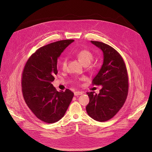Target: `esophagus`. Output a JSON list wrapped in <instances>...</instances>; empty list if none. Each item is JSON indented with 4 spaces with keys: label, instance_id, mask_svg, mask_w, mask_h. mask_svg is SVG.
<instances>
[{
    "label": "esophagus",
    "instance_id": "esophagus-1",
    "mask_svg": "<svg viewBox=\"0 0 152 152\" xmlns=\"http://www.w3.org/2000/svg\"><path fill=\"white\" fill-rule=\"evenodd\" d=\"M82 94H83V92H82V91H76V92H74V94L75 96L80 95H82Z\"/></svg>",
    "mask_w": 152,
    "mask_h": 152
}]
</instances>
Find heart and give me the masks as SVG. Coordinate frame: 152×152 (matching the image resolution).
Returning <instances> with one entry per match:
<instances>
[{
    "instance_id": "1",
    "label": "heart",
    "mask_w": 152,
    "mask_h": 152,
    "mask_svg": "<svg viewBox=\"0 0 152 152\" xmlns=\"http://www.w3.org/2000/svg\"><path fill=\"white\" fill-rule=\"evenodd\" d=\"M73 55L76 57L84 65V66H88L91 62L92 61L94 58L93 54L89 51L88 50L86 49H82L78 51H74L73 53ZM67 58H64L63 60L61 63V67L63 69H65L67 66Z\"/></svg>"
}]
</instances>
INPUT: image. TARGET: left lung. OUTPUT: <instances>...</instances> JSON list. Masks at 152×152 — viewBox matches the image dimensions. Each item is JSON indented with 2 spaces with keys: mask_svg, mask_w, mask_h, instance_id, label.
<instances>
[{
  "mask_svg": "<svg viewBox=\"0 0 152 152\" xmlns=\"http://www.w3.org/2000/svg\"><path fill=\"white\" fill-rule=\"evenodd\" d=\"M103 53V63L92 80V85H101L98 94L87 92L89 103L88 115L99 122L112 119L124 104L128 92V77L121 56L112 46L98 41H91Z\"/></svg>",
  "mask_w": 152,
  "mask_h": 152,
  "instance_id": "left-lung-1",
  "label": "left lung"
}]
</instances>
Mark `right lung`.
I'll return each mask as SVG.
<instances>
[{
    "instance_id": "right-lung-1",
    "label": "right lung",
    "mask_w": 152,
    "mask_h": 152,
    "mask_svg": "<svg viewBox=\"0 0 152 152\" xmlns=\"http://www.w3.org/2000/svg\"><path fill=\"white\" fill-rule=\"evenodd\" d=\"M74 40H63L38 49L27 60L22 74L25 102L40 121L53 124L66 113L74 94L69 89L57 91L51 83L58 73V58Z\"/></svg>"
}]
</instances>
